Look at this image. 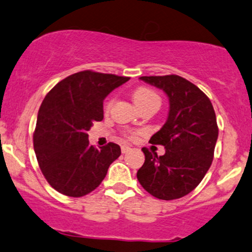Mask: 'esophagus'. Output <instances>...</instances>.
<instances>
[{"instance_id": "esophagus-1", "label": "esophagus", "mask_w": 252, "mask_h": 252, "mask_svg": "<svg viewBox=\"0 0 252 252\" xmlns=\"http://www.w3.org/2000/svg\"><path fill=\"white\" fill-rule=\"evenodd\" d=\"M129 150H131V148H129L128 145H123V147H121V153L123 154H127Z\"/></svg>"}]
</instances>
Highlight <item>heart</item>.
Listing matches in <instances>:
<instances>
[{
	"label": "heart",
	"instance_id": "1",
	"mask_svg": "<svg viewBox=\"0 0 252 252\" xmlns=\"http://www.w3.org/2000/svg\"><path fill=\"white\" fill-rule=\"evenodd\" d=\"M133 99L138 107H140V105L145 103H149V102H154V101L159 102L158 94L149 88H138L133 93ZM112 103L113 101L107 102V104H105V109L107 110L109 109V108L112 107ZM129 138H134V133L129 134Z\"/></svg>",
	"mask_w": 252,
	"mask_h": 252
}]
</instances>
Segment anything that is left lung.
I'll return each instance as SVG.
<instances>
[{"label": "left lung", "mask_w": 252, "mask_h": 252, "mask_svg": "<svg viewBox=\"0 0 252 252\" xmlns=\"http://www.w3.org/2000/svg\"><path fill=\"white\" fill-rule=\"evenodd\" d=\"M162 89L169 98L166 124L150 138L151 144L163 145L158 156L143 148L144 164L137 179L149 193L172 201L190 193L212 166L219 127L210 99L201 89L175 74L140 77Z\"/></svg>", "instance_id": "1"}]
</instances>
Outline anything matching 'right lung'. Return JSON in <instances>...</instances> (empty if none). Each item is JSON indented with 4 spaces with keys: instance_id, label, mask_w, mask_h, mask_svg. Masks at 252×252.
Returning a JSON list of instances; mask_svg holds the SVG:
<instances>
[{
    "instance_id": "add662e5",
    "label": "right lung",
    "mask_w": 252,
    "mask_h": 252,
    "mask_svg": "<svg viewBox=\"0 0 252 252\" xmlns=\"http://www.w3.org/2000/svg\"><path fill=\"white\" fill-rule=\"evenodd\" d=\"M128 77L83 71L56 84L40 104L33 148L43 175L64 196L90 193L107 175L121 149L89 143L88 131L103 119V99Z\"/></svg>"
}]
</instances>
